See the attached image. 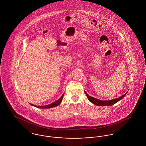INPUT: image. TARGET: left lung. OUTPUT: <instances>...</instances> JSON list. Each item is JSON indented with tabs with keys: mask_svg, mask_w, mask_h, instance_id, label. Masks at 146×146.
<instances>
[{
	"mask_svg": "<svg viewBox=\"0 0 146 146\" xmlns=\"http://www.w3.org/2000/svg\"><path fill=\"white\" fill-rule=\"evenodd\" d=\"M127 92H126L124 95H122L121 96L117 98H115V99H113V100H109V101H102V100H98V99H97L96 98L91 97L90 96L88 95V94L85 91V93L86 96H87L88 100L90 101L91 102H92V104H95L96 106H112L113 104H115V103H117L119 101H120V100H121L123 97H124L126 95V94H127Z\"/></svg>",
	"mask_w": 146,
	"mask_h": 146,
	"instance_id": "8db88e82",
	"label": "left lung"
}]
</instances>
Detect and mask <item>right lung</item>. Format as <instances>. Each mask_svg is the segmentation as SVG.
<instances>
[{
	"label": "right lung",
	"mask_w": 146,
	"mask_h": 146,
	"mask_svg": "<svg viewBox=\"0 0 146 146\" xmlns=\"http://www.w3.org/2000/svg\"><path fill=\"white\" fill-rule=\"evenodd\" d=\"M63 96H64V94L58 100H57L55 102H53L51 104H48V105H45V106H37L34 105V104H31L33 106H35L36 108H52V107H54L56 106H58L59 104H60L61 103L62 101Z\"/></svg>",
	"instance_id": "obj_1"
}]
</instances>
